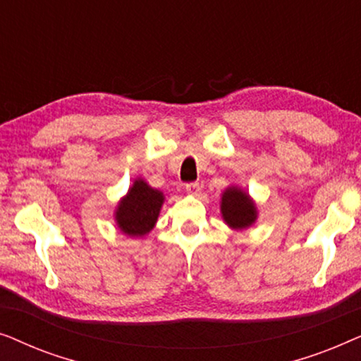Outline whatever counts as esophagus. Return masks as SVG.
<instances>
[{
    "label": "esophagus",
    "mask_w": 361,
    "mask_h": 361,
    "mask_svg": "<svg viewBox=\"0 0 361 361\" xmlns=\"http://www.w3.org/2000/svg\"><path fill=\"white\" fill-rule=\"evenodd\" d=\"M185 190L192 195H199L200 190H202V185L199 184V182H190V184L185 185Z\"/></svg>",
    "instance_id": "1"
}]
</instances>
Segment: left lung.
I'll use <instances>...</instances> for the list:
<instances>
[{
    "label": "left lung",
    "instance_id": "8db88e82",
    "mask_svg": "<svg viewBox=\"0 0 361 361\" xmlns=\"http://www.w3.org/2000/svg\"><path fill=\"white\" fill-rule=\"evenodd\" d=\"M221 214L231 228H246L256 219L255 204L243 190L230 187L221 197Z\"/></svg>",
    "mask_w": 361,
    "mask_h": 361
}]
</instances>
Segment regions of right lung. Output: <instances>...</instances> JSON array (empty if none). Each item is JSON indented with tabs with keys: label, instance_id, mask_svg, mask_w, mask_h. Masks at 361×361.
<instances>
[{
	"label": "right lung",
	"instance_id": "add662e5",
	"mask_svg": "<svg viewBox=\"0 0 361 361\" xmlns=\"http://www.w3.org/2000/svg\"><path fill=\"white\" fill-rule=\"evenodd\" d=\"M162 202L164 197L159 190L151 189L145 180H136L116 210V221L123 233L141 236L152 230Z\"/></svg>",
	"mask_w": 361,
	"mask_h": 361
}]
</instances>
